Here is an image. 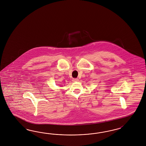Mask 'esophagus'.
I'll return each mask as SVG.
<instances>
[{"label": "esophagus", "mask_w": 146, "mask_h": 146, "mask_svg": "<svg viewBox=\"0 0 146 146\" xmlns=\"http://www.w3.org/2000/svg\"><path fill=\"white\" fill-rule=\"evenodd\" d=\"M72 81L73 82H78V81H79V79H78V78H74V79H72Z\"/></svg>", "instance_id": "obj_1"}]
</instances>
